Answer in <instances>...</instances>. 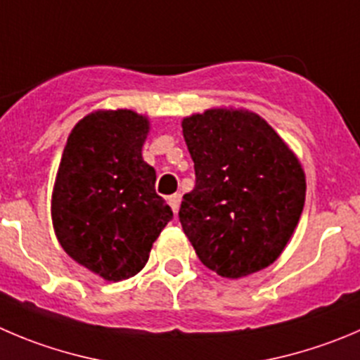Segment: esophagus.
Returning <instances> with one entry per match:
<instances>
[{
	"instance_id": "34e87169",
	"label": "esophagus",
	"mask_w": 360,
	"mask_h": 360,
	"mask_svg": "<svg viewBox=\"0 0 360 360\" xmlns=\"http://www.w3.org/2000/svg\"><path fill=\"white\" fill-rule=\"evenodd\" d=\"M180 201H182V196H180V194H173V196L167 198V203H169V207L173 208L174 214H176L178 208H180Z\"/></svg>"
}]
</instances>
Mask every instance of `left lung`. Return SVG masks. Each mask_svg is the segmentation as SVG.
<instances>
[{"label": "left lung", "instance_id": "left-lung-1", "mask_svg": "<svg viewBox=\"0 0 360 360\" xmlns=\"http://www.w3.org/2000/svg\"><path fill=\"white\" fill-rule=\"evenodd\" d=\"M196 171L178 217L205 266L228 279L272 265L299 224L306 173L272 127L242 108L186 116Z\"/></svg>", "mask_w": 360, "mask_h": 360}]
</instances>
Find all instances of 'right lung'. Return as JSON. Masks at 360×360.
<instances>
[{"label":"right lung","mask_w":360,"mask_h":360,"mask_svg":"<svg viewBox=\"0 0 360 360\" xmlns=\"http://www.w3.org/2000/svg\"><path fill=\"white\" fill-rule=\"evenodd\" d=\"M148 116L98 109L75 123L53 187L51 217L74 262L105 281L136 276L173 219L143 160Z\"/></svg>","instance_id":"1"}]
</instances>
